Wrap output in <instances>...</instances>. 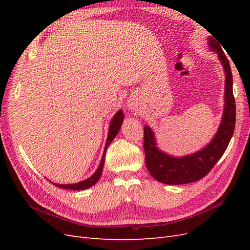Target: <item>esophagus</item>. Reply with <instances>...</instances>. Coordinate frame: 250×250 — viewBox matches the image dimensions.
<instances>
[{
	"label": "esophagus",
	"instance_id": "esophagus-1",
	"mask_svg": "<svg viewBox=\"0 0 250 250\" xmlns=\"http://www.w3.org/2000/svg\"><path fill=\"white\" fill-rule=\"evenodd\" d=\"M127 106L129 107V109H131V110H133L134 108H137V102H135V100L134 99H130L129 101H128V103H127Z\"/></svg>",
	"mask_w": 250,
	"mask_h": 250
}]
</instances>
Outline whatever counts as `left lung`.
<instances>
[{
  "instance_id": "obj_1",
  "label": "left lung",
  "mask_w": 250,
  "mask_h": 250,
  "mask_svg": "<svg viewBox=\"0 0 250 250\" xmlns=\"http://www.w3.org/2000/svg\"><path fill=\"white\" fill-rule=\"evenodd\" d=\"M218 42L213 37H208V47L218 54L225 73V104L221 124L209 144L197 152L175 157L158 149L153 131L148 126L144 127L146 167L152 177L163 184L172 186L190 184L208 175L225 152L233 134L236 124V102L232 94V75L229 59Z\"/></svg>"
}]
</instances>
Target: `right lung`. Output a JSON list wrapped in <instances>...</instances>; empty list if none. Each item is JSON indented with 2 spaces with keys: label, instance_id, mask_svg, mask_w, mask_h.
<instances>
[{
  "label": "right lung",
  "instance_id": "obj_1",
  "mask_svg": "<svg viewBox=\"0 0 250 250\" xmlns=\"http://www.w3.org/2000/svg\"><path fill=\"white\" fill-rule=\"evenodd\" d=\"M124 120V115L122 110H119L115 117L112 118L110 125H109V129H108V135H107V140H106V144H105V148H104V152H103V156L102 160L100 162L99 167L96 170V172L93 174L92 176L88 177L87 179L80 181V183L77 184H72V185H58V184H54L56 187L62 188H66V190H76V191H80V190H85V188H88L90 187H93L98 180L100 179V176L102 174V170H103V166H104V161H105V152H106V149L109 146V144L112 142V140L116 138V135L118 134V132L120 131L121 125L123 123ZM53 184V183H52Z\"/></svg>",
  "mask_w": 250,
  "mask_h": 250
}]
</instances>
